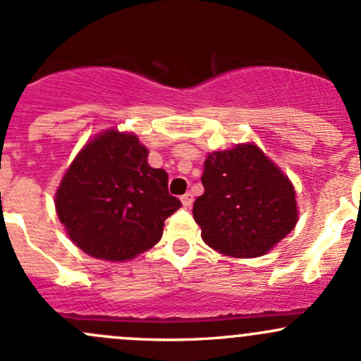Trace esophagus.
<instances>
[{"label": "esophagus", "mask_w": 361, "mask_h": 361, "mask_svg": "<svg viewBox=\"0 0 361 361\" xmlns=\"http://www.w3.org/2000/svg\"><path fill=\"white\" fill-rule=\"evenodd\" d=\"M192 202H193V195L190 192L185 193V195L181 197V204H183V207H187V209L192 206Z\"/></svg>", "instance_id": "obj_1"}]
</instances>
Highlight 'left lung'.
<instances>
[{
  "mask_svg": "<svg viewBox=\"0 0 361 361\" xmlns=\"http://www.w3.org/2000/svg\"><path fill=\"white\" fill-rule=\"evenodd\" d=\"M204 193L193 202L202 240L233 257H256L298 223L289 178L256 145L212 152L204 162Z\"/></svg>",
  "mask_w": 361,
  "mask_h": 361,
  "instance_id": "1",
  "label": "left lung"
}]
</instances>
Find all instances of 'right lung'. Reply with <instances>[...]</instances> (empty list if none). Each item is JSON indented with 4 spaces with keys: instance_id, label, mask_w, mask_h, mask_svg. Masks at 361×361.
Returning <instances> with one entry per match:
<instances>
[{
    "instance_id": "right-lung-1",
    "label": "right lung",
    "mask_w": 361,
    "mask_h": 361,
    "mask_svg": "<svg viewBox=\"0 0 361 361\" xmlns=\"http://www.w3.org/2000/svg\"><path fill=\"white\" fill-rule=\"evenodd\" d=\"M135 135L107 131L85 147L56 190L55 206L71 240L93 257L133 259L154 247L181 202L168 173L150 168Z\"/></svg>"
}]
</instances>
